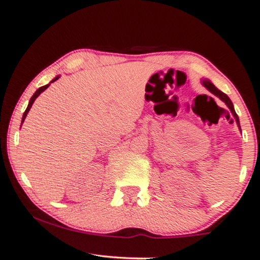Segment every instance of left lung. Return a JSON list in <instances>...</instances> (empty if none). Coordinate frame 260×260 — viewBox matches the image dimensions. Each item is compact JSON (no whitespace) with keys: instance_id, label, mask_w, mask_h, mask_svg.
I'll list each match as a JSON object with an SVG mask.
<instances>
[{"instance_id":"1","label":"left lung","mask_w":260,"mask_h":260,"mask_svg":"<svg viewBox=\"0 0 260 260\" xmlns=\"http://www.w3.org/2000/svg\"><path fill=\"white\" fill-rule=\"evenodd\" d=\"M202 83L204 85V87H206V88L210 90V92L213 94V95H215V96L217 98H219L220 99V100L222 101V102H225V105L228 106L229 107V109L230 111H231V113H232V115H233V118L236 119V122H237V125H238V127H239V131L241 132V128H240V122H239V118H238V115H237V113H236V111H235V107H233V104H232V101H231V99H230L228 95H226L225 93H222L221 90H219L217 87H215L213 83H212L210 80H207V79H204V80H202Z\"/></svg>"}]
</instances>
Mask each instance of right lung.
<instances>
[{
	"label": "right lung",
	"mask_w": 260,
	"mask_h": 260,
	"mask_svg": "<svg viewBox=\"0 0 260 260\" xmlns=\"http://www.w3.org/2000/svg\"><path fill=\"white\" fill-rule=\"evenodd\" d=\"M58 78H60V75H57L55 79H53V80H52V81H50V82L48 83V85H46V86H42V87H40V88H39L38 90H36V92L34 93V95H32V96L30 98V100H29L28 107H27V109H25V112L23 113V116H22V122H21V126H22V123H23V122H24V119H25V116H27V114H28V112H29V111H30V108H31V106H32V104H34L35 99H36V98H38V96H39V95H40V94H41L42 92H45V90H46L47 88H48V87L50 86V83H52V82H54V81H56V80H57Z\"/></svg>",
	"instance_id": "add662e5"
}]
</instances>
